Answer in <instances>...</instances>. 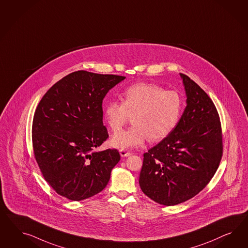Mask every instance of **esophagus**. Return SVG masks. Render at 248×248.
I'll return each mask as SVG.
<instances>
[{"label": "esophagus", "mask_w": 248, "mask_h": 248, "mask_svg": "<svg viewBox=\"0 0 248 248\" xmlns=\"http://www.w3.org/2000/svg\"><path fill=\"white\" fill-rule=\"evenodd\" d=\"M120 155L122 157H124V156H129V155H131L132 154H131L130 152H127V151L124 150V149H121Z\"/></svg>", "instance_id": "1"}]
</instances>
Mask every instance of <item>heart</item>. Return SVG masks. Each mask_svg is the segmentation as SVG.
Here are the masks:
<instances>
[{
	"label": "heart",
	"instance_id": "1",
	"mask_svg": "<svg viewBox=\"0 0 248 248\" xmlns=\"http://www.w3.org/2000/svg\"><path fill=\"white\" fill-rule=\"evenodd\" d=\"M184 102L175 91H166L155 83L133 84L123 93V102L112 101L105 105V120L116 134L132 115L133 126L114 135L111 143L121 149L143 144L147 139L159 142L176 127Z\"/></svg>",
	"mask_w": 248,
	"mask_h": 248
}]
</instances>
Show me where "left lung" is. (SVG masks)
<instances>
[{
	"label": "left lung",
	"mask_w": 248,
	"mask_h": 248,
	"mask_svg": "<svg viewBox=\"0 0 248 248\" xmlns=\"http://www.w3.org/2000/svg\"><path fill=\"white\" fill-rule=\"evenodd\" d=\"M180 75L187 105L173 132L143 154L139 177L143 194L166 206L199 194L217 172L224 149L216 105L197 83Z\"/></svg>",
	"instance_id": "left-lung-1"
}]
</instances>
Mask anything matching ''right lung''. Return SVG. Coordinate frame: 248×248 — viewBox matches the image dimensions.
Listing matches in <instances>:
<instances>
[{
	"label": "right lung",
	"mask_w": 248,
	"mask_h": 248,
	"mask_svg": "<svg viewBox=\"0 0 248 248\" xmlns=\"http://www.w3.org/2000/svg\"><path fill=\"white\" fill-rule=\"evenodd\" d=\"M124 78L76 71L41 99L32 120V149L42 175L58 195L81 201L107 186L120 154L95 151L109 137L103 100Z\"/></svg>",
	"instance_id": "add662e5"
}]
</instances>
